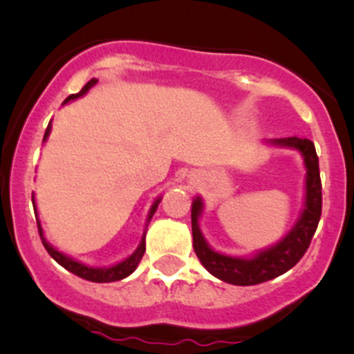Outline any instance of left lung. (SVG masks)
<instances>
[{"instance_id":"1","label":"left lung","mask_w":354,"mask_h":354,"mask_svg":"<svg viewBox=\"0 0 354 354\" xmlns=\"http://www.w3.org/2000/svg\"><path fill=\"white\" fill-rule=\"evenodd\" d=\"M274 147L293 148L304 155L305 169H307V180H305V206L304 213L298 218L297 225L288 232L283 240L276 245L257 252L250 259L232 257L216 252L211 249L204 240L201 228H199V216L203 211L201 198H196L192 203L191 221H192V245L199 261L207 271L218 279L236 286H250L259 283L269 281L290 271L307 252L312 242L313 233L319 225L322 214V184H320L319 156L315 147L307 138H279L269 141Z\"/></svg>"}]
</instances>
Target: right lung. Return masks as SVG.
<instances>
[{"instance_id":"add662e5","label":"right lung","mask_w":354,"mask_h":354,"mask_svg":"<svg viewBox=\"0 0 354 354\" xmlns=\"http://www.w3.org/2000/svg\"><path fill=\"white\" fill-rule=\"evenodd\" d=\"M95 83H97L95 78L90 80V82L86 83V85L83 86V88L80 90L78 93H73V95H69L66 100H64V104H66V102H69V100H75V98L85 95V93L88 92V90L92 88L93 85H95ZM49 133H50V122H49V126H47L46 134H44V141L47 140ZM32 203H34V206H35L34 196H32ZM158 203H160V199H156V201L153 203V206H151V209H150V214H148V221H150L153 214H155L156 207H158ZM34 209L37 211V207H34ZM37 227H39V235H41L42 243H44V247H46L47 252H49V256L53 257L54 261L57 262V264H61L64 269H68L69 272H73V274H76V276H80V278L86 279V281L111 283V281H119V279L127 278V276H129L131 272H133L134 269L138 268V264H140L141 257H143V254H145V250H147V245H145V235H143V239H141V243H140V245H138V249L134 250V252L131 254L129 257L124 259L122 262H119V264L112 266V268H90V266L82 264V262H78V261H75V259L68 257L66 254L59 252V250L54 249L53 245H49V243L46 242V239H44V232H42V227H41V221H37Z\"/></svg>"}]
</instances>
